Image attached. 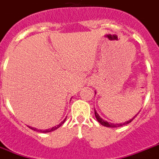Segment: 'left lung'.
I'll return each mask as SVG.
<instances>
[{
  "label": "left lung",
  "instance_id": "8db88e82",
  "mask_svg": "<svg viewBox=\"0 0 159 159\" xmlns=\"http://www.w3.org/2000/svg\"><path fill=\"white\" fill-rule=\"evenodd\" d=\"M96 94V93H95ZM94 112H95V116H96L97 120L99 122V123L103 125V126H105V127H107V128H118V127H121V126H124V125H127V124L130 123L133 120H134V118L137 115H135L133 119H131V120H129L128 121H126V122H124V123H120V124H113V123H110V122H108V121H106V120H104L102 118H100V116L98 115V113L96 112V110L94 109Z\"/></svg>",
  "mask_w": 159,
  "mask_h": 159
}]
</instances>
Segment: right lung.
Segmentation results:
<instances>
[{
  "instance_id": "obj_1",
  "label": "right lung",
  "mask_w": 159,
  "mask_h": 159,
  "mask_svg": "<svg viewBox=\"0 0 159 159\" xmlns=\"http://www.w3.org/2000/svg\"><path fill=\"white\" fill-rule=\"evenodd\" d=\"M67 119V118H66ZM66 119H64V120L63 121H61V123L59 124V125H57V126H55V127H53V128H52V129H46V130H41V129H34V128H30V129H33V130H35V131H39V132H41V133H49V132H52V131H53V130H56L57 129H59L61 125H62L64 122H65V120H66Z\"/></svg>"
}]
</instances>
